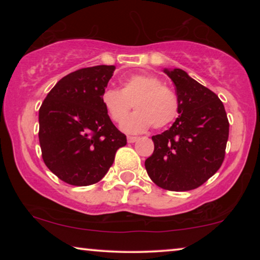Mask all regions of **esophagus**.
Wrapping results in <instances>:
<instances>
[{
    "mask_svg": "<svg viewBox=\"0 0 260 260\" xmlns=\"http://www.w3.org/2000/svg\"><path fill=\"white\" fill-rule=\"evenodd\" d=\"M136 141H138V137H136V136H129V137H127V142H129V143H135Z\"/></svg>",
    "mask_w": 260,
    "mask_h": 260,
    "instance_id": "34e87169",
    "label": "esophagus"
}]
</instances>
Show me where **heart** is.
Here are the masks:
<instances>
[{"label":"heart","mask_w":260,"mask_h":260,"mask_svg":"<svg viewBox=\"0 0 260 260\" xmlns=\"http://www.w3.org/2000/svg\"><path fill=\"white\" fill-rule=\"evenodd\" d=\"M102 104L112 122L122 123L135 106L137 112L127 117L122 129L127 134H141L154 125L161 129L174 122L179 113V101L159 78L151 74H134L122 81L120 90L108 87L102 93Z\"/></svg>","instance_id":"heart-1"}]
</instances>
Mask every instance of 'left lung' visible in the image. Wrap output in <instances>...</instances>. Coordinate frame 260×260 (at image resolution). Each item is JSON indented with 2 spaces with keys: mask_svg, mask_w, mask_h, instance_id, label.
<instances>
[{
  "mask_svg": "<svg viewBox=\"0 0 260 260\" xmlns=\"http://www.w3.org/2000/svg\"><path fill=\"white\" fill-rule=\"evenodd\" d=\"M179 101V118L170 129L152 136L154 152L145 159L152 182L173 191L204 184L221 167L230 123L222 102L183 70L165 69Z\"/></svg>",
  "mask_w": 260,
  "mask_h": 260,
  "instance_id": "left-lung-1",
  "label": "left lung"
}]
</instances>
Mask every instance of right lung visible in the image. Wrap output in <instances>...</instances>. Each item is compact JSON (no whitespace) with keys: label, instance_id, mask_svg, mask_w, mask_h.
<instances>
[{"label":"right lung","instance_id":"obj_1","mask_svg":"<svg viewBox=\"0 0 260 260\" xmlns=\"http://www.w3.org/2000/svg\"><path fill=\"white\" fill-rule=\"evenodd\" d=\"M115 66L80 69L61 78L39 110V142L51 172L72 186L101 181L126 136L113 125L102 93Z\"/></svg>","mask_w":260,"mask_h":260}]
</instances>
